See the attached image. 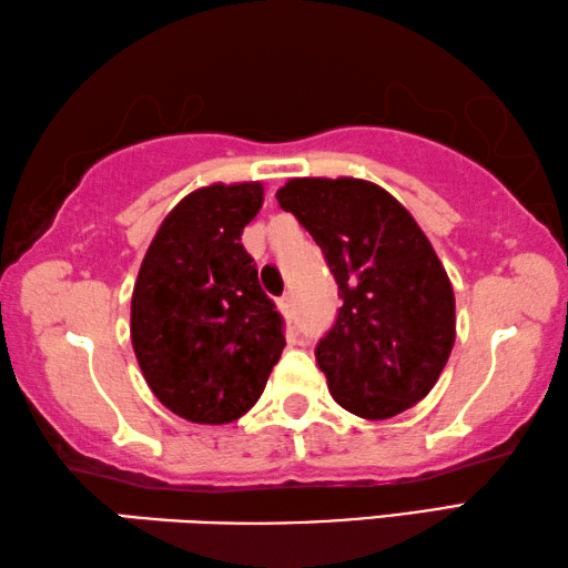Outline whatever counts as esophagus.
<instances>
[{"label": "esophagus", "instance_id": "34e87169", "mask_svg": "<svg viewBox=\"0 0 568 568\" xmlns=\"http://www.w3.org/2000/svg\"><path fill=\"white\" fill-rule=\"evenodd\" d=\"M278 310H282V314H292V312H294V300H292V294H284L282 300H278Z\"/></svg>", "mask_w": 568, "mask_h": 568}]
</instances>
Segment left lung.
Returning a JSON list of instances; mask_svg holds the SVG:
<instances>
[{
    "instance_id": "obj_1",
    "label": "left lung",
    "mask_w": 568,
    "mask_h": 568,
    "mask_svg": "<svg viewBox=\"0 0 568 568\" xmlns=\"http://www.w3.org/2000/svg\"><path fill=\"white\" fill-rule=\"evenodd\" d=\"M276 199L322 246L339 284L344 304L314 352L334 402L372 422L412 409L456 339L454 290L432 242L364 179H290Z\"/></svg>"
}]
</instances>
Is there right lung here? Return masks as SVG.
<instances>
[{"label": "right lung", "instance_id": "add662e5", "mask_svg": "<svg viewBox=\"0 0 568 568\" xmlns=\"http://www.w3.org/2000/svg\"><path fill=\"white\" fill-rule=\"evenodd\" d=\"M258 182L209 184L159 226L132 294V346L149 389L194 424H229L262 396L284 349V322L262 292L244 226Z\"/></svg>", "mask_w": 568, "mask_h": 568}]
</instances>
